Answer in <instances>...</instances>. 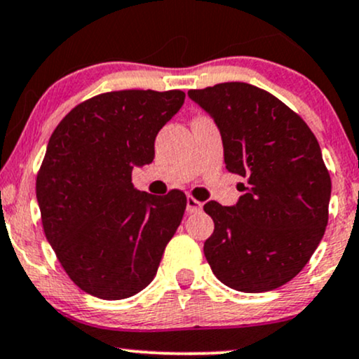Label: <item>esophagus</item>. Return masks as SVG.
Returning <instances> with one entry per match:
<instances>
[{
	"label": "esophagus",
	"mask_w": 359,
	"mask_h": 359,
	"mask_svg": "<svg viewBox=\"0 0 359 359\" xmlns=\"http://www.w3.org/2000/svg\"><path fill=\"white\" fill-rule=\"evenodd\" d=\"M198 210H202V204L198 201H196L194 197L189 196L187 197V212L194 214V212H198Z\"/></svg>",
	"instance_id": "esophagus-1"
}]
</instances>
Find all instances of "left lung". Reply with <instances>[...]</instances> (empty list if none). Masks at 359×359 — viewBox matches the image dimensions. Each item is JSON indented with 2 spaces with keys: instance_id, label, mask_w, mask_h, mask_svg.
<instances>
[{
  "instance_id": "8db88e82",
  "label": "left lung",
  "mask_w": 359,
  "mask_h": 359,
  "mask_svg": "<svg viewBox=\"0 0 359 359\" xmlns=\"http://www.w3.org/2000/svg\"><path fill=\"white\" fill-rule=\"evenodd\" d=\"M187 95L217 123L227 170L248 179L236 205H204L214 221L207 262L236 291H273L303 271L327 226L331 177L316 137L254 85L227 81Z\"/></svg>"
}]
</instances>
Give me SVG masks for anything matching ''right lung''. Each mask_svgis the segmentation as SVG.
<instances>
[{
	"label": "right lung",
	"instance_id": "1",
	"mask_svg": "<svg viewBox=\"0 0 359 359\" xmlns=\"http://www.w3.org/2000/svg\"><path fill=\"white\" fill-rule=\"evenodd\" d=\"M180 90H120L79 103L51 133L36 175L43 231L81 291L125 299L152 283L187 197L140 192L132 168L154 161Z\"/></svg>",
	"mask_w": 359,
	"mask_h": 359
}]
</instances>
